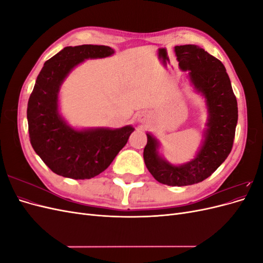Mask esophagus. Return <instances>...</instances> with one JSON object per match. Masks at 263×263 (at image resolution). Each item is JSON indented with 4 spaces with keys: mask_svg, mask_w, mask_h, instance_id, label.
I'll return each mask as SVG.
<instances>
[{
    "mask_svg": "<svg viewBox=\"0 0 263 263\" xmlns=\"http://www.w3.org/2000/svg\"><path fill=\"white\" fill-rule=\"evenodd\" d=\"M146 118H147V115H139V119H140V122H145L146 121Z\"/></svg>",
    "mask_w": 263,
    "mask_h": 263,
    "instance_id": "34e87169",
    "label": "esophagus"
}]
</instances>
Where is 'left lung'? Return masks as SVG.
<instances>
[{
  "label": "left lung",
  "instance_id": "left-lung-1",
  "mask_svg": "<svg viewBox=\"0 0 263 263\" xmlns=\"http://www.w3.org/2000/svg\"><path fill=\"white\" fill-rule=\"evenodd\" d=\"M174 51L180 69L187 71L191 84L205 99L208 122L202 145L192 160L176 165L160 156V142L147 133L144 160L158 182L184 186L208 179L226 160L234 144L238 107L226 69L217 58L196 45L176 46Z\"/></svg>",
  "mask_w": 263,
  "mask_h": 263
}]
</instances>
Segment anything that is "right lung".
Segmentation results:
<instances>
[{
    "instance_id": "add662e5",
    "label": "right lung",
    "mask_w": 263,
    "mask_h": 263,
    "mask_svg": "<svg viewBox=\"0 0 263 263\" xmlns=\"http://www.w3.org/2000/svg\"><path fill=\"white\" fill-rule=\"evenodd\" d=\"M114 53L108 46L66 47L54 54L39 72L27 105L30 144L48 168L58 176L84 180L99 176L112 163L135 130L122 128L71 127L59 113V91L68 74L86 59Z\"/></svg>"
}]
</instances>
